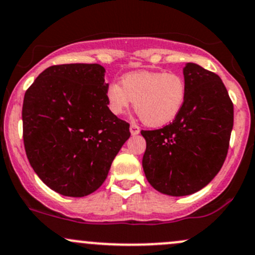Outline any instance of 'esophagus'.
<instances>
[{
    "label": "esophagus",
    "mask_w": 255,
    "mask_h": 255,
    "mask_svg": "<svg viewBox=\"0 0 255 255\" xmlns=\"http://www.w3.org/2000/svg\"><path fill=\"white\" fill-rule=\"evenodd\" d=\"M139 132H140V128H139L135 123H132V125H130V134L136 135L139 134Z\"/></svg>",
    "instance_id": "1"
}]
</instances>
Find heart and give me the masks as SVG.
Masks as SVG:
<instances>
[{"label": "heart", "mask_w": 255, "mask_h": 255, "mask_svg": "<svg viewBox=\"0 0 255 255\" xmlns=\"http://www.w3.org/2000/svg\"><path fill=\"white\" fill-rule=\"evenodd\" d=\"M106 89V100L114 115L123 114L134 101L136 114L144 123L161 127L177 117L184 105L186 83L176 73L136 71L127 73Z\"/></svg>", "instance_id": "obj_1"}]
</instances>
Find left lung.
Segmentation results:
<instances>
[{"mask_svg":"<svg viewBox=\"0 0 255 255\" xmlns=\"http://www.w3.org/2000/svg\"><path fill=\"white\" fill-rule=\"evenodd\" d=\"M187 95L172 123L141 130L143 170L156 191L183 197L204 188L221 170L234 127V104L218 74L187 63Z\"/></svg>","mask_w":255,"mask_h":255,"instance_id":"left-lung-1","label":"left lung"}]
</instances>
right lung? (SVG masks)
<instances>
[{
  "label": "right lung",
  "instance_id": "obj_1",
  "mask_svg": "<svg viewBox=\"0 0 255 255\" xmlns=\"http://www.w3.org/2000/svg\"><path fill=\"white\" fill-rule=\"evenodd\" d=\"M105 72L98 63L51 66L24 95L26 156L39 178L66 197L95 192L130 136L129 125L107 106Z\"/></svg>",
  "mask_w": 255,
  "mask_h": 255
}]
</instances>
